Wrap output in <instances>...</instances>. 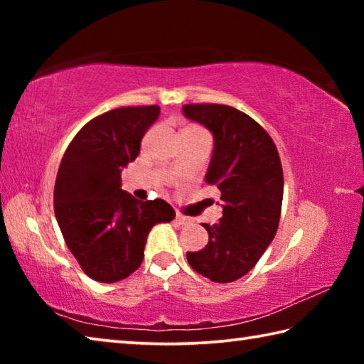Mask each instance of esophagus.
Instances as JSON below:
<instances>
[{
    "instance_id": "obj_1",
    "label": "esophagus",
    "mask_w": 364,
    "mask_h": 364,
    "mask_svg": "<svg viewBox=\"0 0 364 364\" xmlns=\"http://www.w3.org/2000/svg\"><path fill=\"white\" fill-rule=\"evenodd\" d=\"M176 223L178 225H193L194 223V220L191 218V217H186V215H183V213H176Z\"/></svg>"
}]
</instances>
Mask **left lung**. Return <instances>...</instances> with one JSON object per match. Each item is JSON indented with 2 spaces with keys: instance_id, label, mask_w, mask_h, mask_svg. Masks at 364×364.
<instances>
[{
  "instance_id": "obj_1",
  "label": "left lung",
  "mask_w": 364,
  "mask_h": 364,
  "mask_svg": "<svg viewBox=\"0 0 364 364\" xmlns=\"http://www.w3.org/2000/svg\"><path fill=\"white\" fill-rule=\"evenodd\" d=\"M183 112L213 133L205 181L223 200L218 223H202L208 244L188 252V262L213 282H232L255 267L278 231L284 188L279 154L260 123L231 106L186 104Z\"/></svg>"
}]
</instances>
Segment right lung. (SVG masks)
I'll return each instance as SVG.
<instances>
[{
  "mask_svg": "<svg viewBox=\"0 0 364 364\" xmlns=\"http://www.w3.org/2000/svg\"><path fill=\"white\" fill-rule=\"evenodd\" d=\"M159 106L119 107L95 117L70 141L54 184V213L67 247L97 282H117L143 263L151 228L175 218L162 200L120 189L122 168L138 157Z\"/></svg>",
  "mask_w": 364,
  "mask_h": 364,
  "instance_id": "obj_1",
  "label": "right lung"
}]
</instances>
